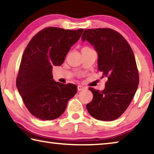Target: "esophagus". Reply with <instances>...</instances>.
I'll return each mask as SVG.
<instances>
[{
	"label": "esophagus",
	"instance_id": "34e87169",
	"mask_svg": "<svg viewBox=\"0 0 154 154\" xmlns=\"http://www.w3.org/2000/svg\"><path fill=\"white\" fill-rule=\"evenodd\" d=\"M84 89H85V87H83V86H82V85H79L77 86L78 91H81V90H84Z\"/></svg>",
	"mask_w": 154,
	"mask_h": 154
}]
</instances>
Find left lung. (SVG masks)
I'll return each instance as SVG.
<instances>
[{
  "mask_svg": "<svg viewBox=\"0 0 154 154\" xmlns=\"http://www.w3.org/2000/svg\"><path fill=\"white\" fill-rule=\"evenodd\" d=\"M82 40L95 49L98 70L102 78H108L103 91L89 88L93 99L87 110L98 120L113 121L126 111L137 92L139 77L134 53L123 36L110 28L85 30Z\"/></svg>",
  "mask_w": 154,
  "mask_h": 154,
  "instance_id": "1",
  "label": "left lung"
}]
</instances>
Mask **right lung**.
Listing matches in <instances>:
<instances>
[{
	"instance_id": "add662e5",
	"label": "right lung",
	"mask_w": 154,
	"mask_h": 154,
	"mask_svg": "<svg viewBox=\"0 0 154 154\" xmlns=\"http://www.w3.org/2000/svg\"><path fill=\"white\" fill-rule=\"evenodd\" d=\"M83 29L48 27L34 36L23 54L16 86L30 113L43 120L59 118L77 92L72 83L53 79L52 68L60 66Z\"/></svg>"
}]
</instances>
